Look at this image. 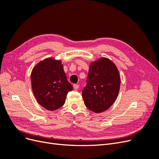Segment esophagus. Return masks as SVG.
<instances>
[{"label": "esophagus", "mask_w": 159, "mask_h": 159, "mask_svg": "<svg viewBox=\"0 0 159 159\" xmlns=\"http://www.w3.org/2000/svg\"><path fill=\"white\" fill-rule=\"evenodd\" d=\"M73 87H74V88L75 89H78V88H79V85H78V84H74Z\"/></svg>", "instance_id": "1"}]
</instances>
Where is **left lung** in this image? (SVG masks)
Listing matches in <instances>:
<instances>
[{
	"mask_svg": "<svg viewBox=\"0 0 159 159\" xmlns=\"http://www.w3.org/2000/svg\"><path fill=\"white\" fill-rule=\"evenodd\" d=\"M87 81L82 91L85 106L96 113L107 110L116 100L120 89L117 66L107 57L91 62Z\"/></svg>",
	"mask_w": 159,
	"mask_h": 159,
	"instance_id": "1",
	"label": "left lung"
}]
</instances>
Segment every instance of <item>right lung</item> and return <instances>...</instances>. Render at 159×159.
Returning <instances> with one entry per match:
<instances>
[{"label":"right lung","mask_w":159,"mask_h":159,"mask_svg":"<svg viewBox=\"0 0 159 159\" xmlns=\"http://www.w3.org/2000/svg\"><path fill=\"white\" fill-rule=\"evenodd\" d=\"M31 84L38 103L50 111L63 106L67 93L73 89L67 80L61 61L54 57H48L34 67Z\"/></svg>","instance_id":"1"}]
</instances>
